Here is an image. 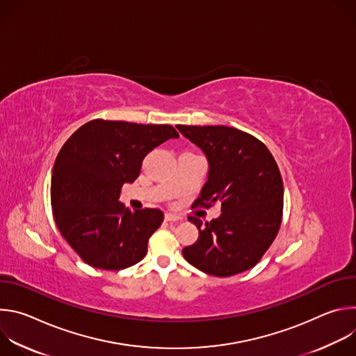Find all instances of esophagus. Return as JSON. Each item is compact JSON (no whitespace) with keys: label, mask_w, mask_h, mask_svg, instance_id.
I'll return each mask as SVG.
<instances>
[{"label":"esophagus","mask_w":356,"mask_h":356,"mask_svg":"<svg viewBox=\"0 0 356 356\" xmlns=\"http://www.w3.org/2000/svg\"><path fill=\"white\" fill-rule=\"evenodd\" d=\"M165 220L169 221V222H177V221H181V217H179L176 214H172V213H166Z\"/></svg>","instance_id":"34e87169"}]
</instances>
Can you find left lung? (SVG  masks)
<instances>
[{"label": "left lung", "mask_w": 356, "mask_h": 356, "mask_svg": "<svg viewBox=\"0 0 356 356\" xmlns=\"http://www.w3.org/2000/svg\"><path fill=\"white\" fill-rule=\"evenodd\" d=\"M209 161V179L193 209L221 206V216L195 224L198 239L183 248L198 270L227 277L255 266L275 241L283 216V180L258 138L224 125L176 127Z\"/></svg>", "instance_id": "left-lung-1"}]
</instances>
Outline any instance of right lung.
I'll return each instance as SVG.
<instances>
[{
  "label": "right lung",
  "instance_id": "obj_1",
  "mask_svg": "<svg viewBox=\"0 0 356 356\" xmlns=\"http://www.w3.org/2000/svg\"><path fill=\"white\" fill-rule=\"evenodd\" d=\"M170 138H179L172 125L92 120L62 146L50 186L54 218L87 265L121 270L145 258L163 213L131 211L118 198L139 176L143 158Z\"/></svg>",
  "mask_w": 356,
  "mask_h": 356
}]
</instances>
